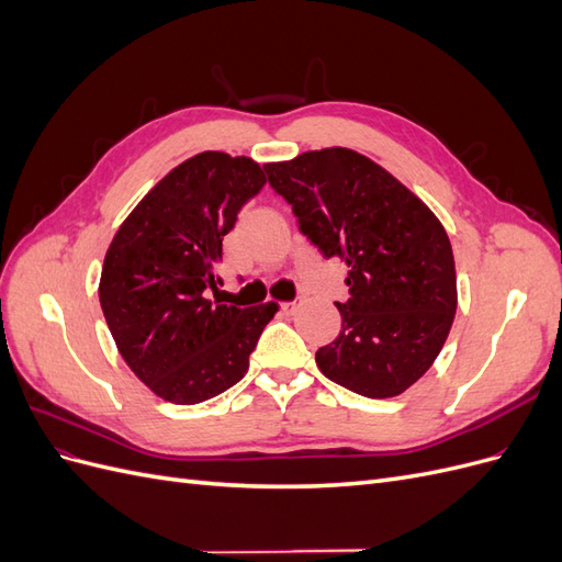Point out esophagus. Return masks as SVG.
Instances as JSON below:
<instances>
[{
  "label": "esophagus",
  "mask_w": 562,
  "mask_h": 562,
  "mask_svg": "<svg viewBox=\"0 0 562 562\" xmlns=\"http://www.w3.org/2000/svg\"><path fill=\"white\" fill-rule=\"evenodd\" d=\"M295 310H297V302H283V304H281V312H283L285 316L295 314Z\"/></svg>",
  "instance_id": "1"
}]
</instances>
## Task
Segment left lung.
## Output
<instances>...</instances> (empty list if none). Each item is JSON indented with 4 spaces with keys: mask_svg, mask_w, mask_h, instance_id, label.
<instances>
[{
    "mask_svg": "<svg viewBox=\"0 0 562 562\" xmlns=\"http://www.w3.org/2000/svg\"><path fill=\"white\" fill-rule=\"evenodd\" d=\"M267 180L293 206L323 258L349 267L337 339L318 370L366 398L413 386L443 349L457 312L448 234L427 203L380 164L347 147L267 164Z\"/></svg>",
    "mask_w": 562,
    "mask_h": 562,
    "instance_id": "left-lung-1",
    "label": "left lung"
}]
</instances>
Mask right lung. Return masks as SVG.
<instances>
[{
  "label": "right lung",
  "instance_id": "right-lung-1",
  "mask_svg": "<svg viewBox=\"0 0 562 562\" xmlns=\"http://www.w3.org/2000/svg\"><path fill=\"white\" fill-rule=\"evenodd\" d=\"M267 178L260 164L201 151L164 176L116 229L100 274V307L135 378L168 403L223 394L277 304L239 310L213 297L223 239Z\"/></svg>",
  "mask_w": 562,
  "mask_h": 562
}]
</instances>
